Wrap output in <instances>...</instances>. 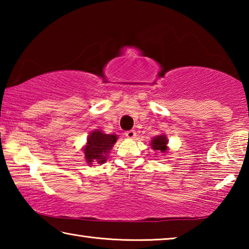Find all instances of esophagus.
I'll return each mask as SVG.
<instances>
[{
	"label": "esophagus",
	"mask_w": 249,
	"mask_h": 249,
	"mask_svg": "<svg viewBox=\"0 0 249 249\" xmlns=\"http://www.w3.org/2000/svg\"><path fill=\"white\" fill-rule=\"evenodd\" d=\"M125 136L129 138V140H134V138L136 137V132H135V130H133V129L127 130V132L125 133Z\"/></svg>",
	"instance_id": "obj_1"
}]
</instances>
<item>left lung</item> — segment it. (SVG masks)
<instances>
[{"label":"left lung","instance_id":"8db88e82","mask_svg":"<svg viewBox=\"0 0 249 249\" xmlns=\"http://www.w3.org/2000/svg\"><path fill=\"white\" fill-rule=\"evenodd\" d=\"M168 138L166 135H158V136L154 137L153 140L150 141V147L151 149L157 151V153H160L162 155H165L166 153H168V150H169V148H168Z\"/></svg>","mask_w":249,"mask_h":249}]
</instances>
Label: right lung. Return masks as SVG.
<instances>
[{
  "instance_id": "add662e5",
  "label": "right lung",
  "mask_w": 249,
  "mask_h": 249,
  "mask_svg": "<svg viewBox=\"0 0 249 249\" xmlns=\"http://www.w3.org/2000/svg\"><path fill=\"white\" fill-rule=\"evenodd\" d=\"M117 138L119 137L116 134H105L103 130L100 129L92 130L82 148L84 159L88 165L92 166L93 163L103 165L107 161L108 153L113 148Z\"/></svg>"
}]
</instances>
